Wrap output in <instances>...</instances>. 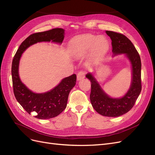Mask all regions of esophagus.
<instances>
[{"mask_svg": "<svg viewBox=\"0 0 155 155\" xmlns=\"http://www.w3.org/2000/svg\"><path fill=\"white\" fill-rule=\"evenodd\" d=\"M85 76V72L84 70H80L78 74H77V79L78 80H81V79H83Z\"/></svg>", "mask_w": 155, "mask_h": 155, "instance_id": "obj_1", "label": "esophagus"}]
</instances>
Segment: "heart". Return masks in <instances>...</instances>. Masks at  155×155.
Segmentation results:
<instances>
[{"instance_id":"1","label":"heart","mask_w":155,"mask_h":155,"mask_svg":"<svg viewBox=\"0 0 155 155\" xmlns=\"http://www.w3.org/2000/svg\"><path fill=\"white\" fill-rule=\"evenodd\" d=\"M109 47V42L104 36L97 37L88 34L75 37L71 41L70 48L75 57H80L91 49L92 61H98L105 54Z\"/></svg>"}]
</instances>
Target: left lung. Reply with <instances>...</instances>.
<instances>
[{"label": "left lung", "instance_id": "left-lung-1", "mask_svg": "<svg viewBox=\"0 0 155 155\" xmlns=\"http://www.w3.org/2000/svg\"><path fill=\"white\" fill-rule=\"evenodd\" d=\"M105 32L111 39L113 54H125L132 64L133 78L130 87L124 97L112 98L104 92L91 74H87L86 77L91 82L90 99L94 109L102 116L118 117L132 109L141 92V59L132 42L125 35L112 31Z\"/></svg>", "mask_w": 155, "mask_h": 155}]
</instances>
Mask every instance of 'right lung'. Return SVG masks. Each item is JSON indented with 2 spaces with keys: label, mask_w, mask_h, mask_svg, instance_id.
<instances>
[{
  "label": "right lung",
  "mask_w": 155,
  "mask_h": 155,
  "mask_svg": "<svg viewBox=\"0 0 155 155\" xmlns=\"http://www.w3.org/2000/svg\"><path fill=\"white\" fill-rule=\"evenodd\" d=\"M64 30L54 28L30 35L22 42L13 57L12 76L13 93L16 100L28 114L34 112L38 119H50L58 116L65 109L69 93L76 85V75L64 78L52 90L43 94H36L29 90L23 84L18 76V64L21 55L27 48L38 42L51 41L61 43Z\"/></svg>",
  "instance_id": "obj_1"
}]
</instances>
